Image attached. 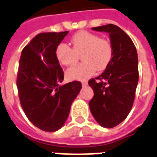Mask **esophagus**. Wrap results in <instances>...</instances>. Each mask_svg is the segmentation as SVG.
Here are the masks:
<instances>
[{
    "mask_svg": "<svg viewBox=\"0 0 157 157\" xmlns=\"http://www.w3.org/2000/svg\"><path fill=\"white\" fill-rule=\"evenodd\" d=\"M82 85H83V87H84V86H87L88 85V82H87V81H83V82H82Z\"/></svg>",
    "mask_w": 157,
    "mask_h": 157,
    "instance_id": "1",
    "label": "esophagus"
}]
</instances>
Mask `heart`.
<instances>
[{
    "mask_svg": "<svg viewBox=\"0 0 157 157\" xmlns=\"http://www.w3.org/2000/svg\"><path fill=\"white\" fill-rule=\"evenodd\" d=\"M73 47L64 43L56 48V57L61 64L69 66L76 63L78 55L83 63L69 68L67 74L71 79L84 80L91 77L95 70L102 71L108 68L113 56V47L110 40L101 39L98 35L81 30L75 33L70 40Z\"/></svg>",
    "mask_w": 157,
    "mask_h": 157,
    "instance_id": "1",
    "label": "heart"
}]
</instances>
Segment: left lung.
Returning a JSON list of instances; mask_svg holds the SVG:
<instances>
[{"instance_id": "left-lung-1", "label": "left lung", "mask_w": 157, "mask_h": 157, "mask_svg": "<svg viewBox=\"0 0 157 157\" xmlns=\"http://www.w3.org/2000/svg\"><path fill=\"white\" fill-rule=\"evenodd\" d=\"M92 29L109 34L113 56L105 71L88 81L94 93L89 108L102 127L112 128L125 120L132 108L139 79L137 52L130 37L115 25Z\"/></svg>"}]
</instances>
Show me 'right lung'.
I'll return each instance as SVG.
<instances>
[{"label":"right lung","mask_w":157,"mask_h":157,"mask_svg":"<svg viewBox=\"0 0 157 157\" xmlns=\"http://www.w3.org/2000/svg\"><path fill=\"white\" fill-rule=\"evenodd\" d=\"M68 33L39 34L23 49L19 62L16 84L21 107L35 127L49 132L63 127L82 88L79 81L59 84L63 71L55 51Z\"/></svg>","instance_id":"right-lung-1"}]
</instances>
